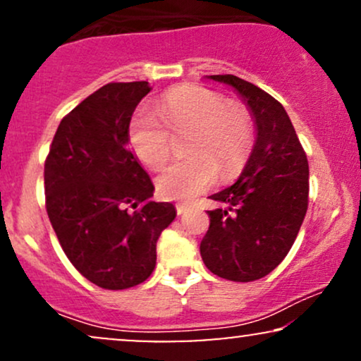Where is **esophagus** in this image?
I'll use <instances>...</instances> for the list:
<instances>
[{"label":"esophagus","mask_w":361,"mask_h":361,"mask_svg":"<svg viewBox=\"0 0 361 361\" xmlns=\"http://www.w3.org/2000/svg\"><path fill=\"white\" fill-rule=\"evenodd\" d=\"M186 209H188V205H186V204H178V205H176V214H178V215L185 214Z\"/></svg>","instance_id":"1"}]
</instances>
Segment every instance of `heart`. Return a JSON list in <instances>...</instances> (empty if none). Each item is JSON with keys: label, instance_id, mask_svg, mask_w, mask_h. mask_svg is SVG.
<instances>
[{"label": "heart", "instance_id": "obj_1", "mask_svg": "<svg viewBox=\"0 0 361 361\" xmlns=\"http://www.w3.org/2000/svg\"><path fill=\"white\" fill-rule=\"evenodd\" d=\"M192 127L190 156L173 161L156 180L157 193L168 200H188L210 188L219 175L229 180L246 164L252 142L250 115L226 105L222 94L198 85L175 86L161 97L157 109L140 106L132 115L128 140L151 169H159L171 152V130Z\"/></svg>", "mask_w": 361, "mask_h": 361}]
</instances>
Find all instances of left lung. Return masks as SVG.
<instances>
[{
	"mask_svg": "<svg viewBox=\"0 0 361 361\" xmlns=\"http://www.w3.org/2000/svg\"><path fill=\"white\" fill-rule=\"evenodd\" d=\"M209 80L234 88L250 110L256 140L241 176L214 193L200 243L205 267L233 281L267 276L288 255L309 204V163L287 111L271 94L233 74Z\"/></svg>",
	"mask_w": 361,
	"mask_h": 361,
	"instance_id": "1",
	"label": "left lung"
}]
</instances>
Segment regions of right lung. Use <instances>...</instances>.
I'll return each instance as SVG.
<instances>
[{"instance_id":"right-lung-1","label":"right lung","mask_w":361,"mask_h":361,"mask_svg":"<svg viewBox=\"0 0 361 361\" xmlns=\"http://www.w3.org/2000/svg\"><path fill=\"white\" fill-rule=\"evenodd\" d=\"M147 81L109 82L61 120L45 159L47 215L78 271L106 290L135 287L156 267V243L176 209L128 151Z\"/></svg>"}]
</instances>
